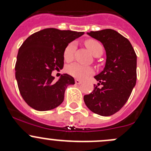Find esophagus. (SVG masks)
Returning a JSON list of instances; mask_svg holds the SVG:
<instances>
[{
  "mask_svg": "<svg viewBox=\"0 0 151 151\" xmlns=\"http://www.w3.org/2000/svg\"><path fill=\"white\" fill-rule=\"evenodd\" d=\"M75 83H76V84H77V85L81 84V83H82V80H78V79H76V80H75Z\"/></svg>",
  "mask_w": 151,
  "mask_h": 151,
  "instance_id": "esophagus-1",
  "label": "esophagus"
}]
</instances>
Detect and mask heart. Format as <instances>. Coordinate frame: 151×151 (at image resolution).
Here are the masks:
<instances>
[{"label":"heart","instance_id":"obj_1","mask_svg":"<svg viewBox=\"0 0 151 151\" xmlns=\"http://www.w3.org/2000/svg\"><path fill=\"white\" fill-rule=\"evenodd\" d=\"M85 46L94 56L99 53L102 54L103 47L98 41L95 39H88L85 42ZM77 45L75 42H71L65 48L63 52V58L67 62H71L74 59ZM66 71L70 75L78 79H83L87 76L93 74L94 70L91 66H85L79 63H74L67 67Z\"/></svg>","mask_w":151,"mask_h":151}]
</instances>
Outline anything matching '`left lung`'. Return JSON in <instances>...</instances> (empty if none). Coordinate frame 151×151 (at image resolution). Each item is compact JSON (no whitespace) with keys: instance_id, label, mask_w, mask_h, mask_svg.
<instances>
[{"instance_id":"8db88e82","label":"left lung","mask_w":151,"mask_h":151,"mask_svg":"<svg viewBox=\"0 0 151 151\" xmlns=\"http://www.w3.org/2000/svg\"><path fill=\"white\" fill-rule=\"evenodd\" d=\"M88 34L102 43L106 59L104 70L94 77L99 83L84 101L94 113L110 116L124 106L136 85L137 55L130 42L112 29Z\"/></svg>"}]
</instances>
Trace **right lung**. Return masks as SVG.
<instances>
[{
	"label": "right lung",
	"mask_w": 151,
	"mask_h": 151,
	"mask_svg": "<svg viewBox=\"0 0 151 151\" xmlns=\"http://www.w3.org/2000/svg\"><path fill=\"white\" fill-rule=\"evenodd\" d=\"M84 32L46 28L34 33L18 51L15 77L19 93L30 107L38 111L55 109L64 99L65 91L74 79L62 74L58 81L52 71L63 67V52Z\"/></svg>",
	"instance_id": "obj_1"
}]
</instances>
